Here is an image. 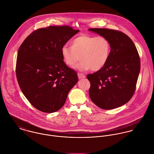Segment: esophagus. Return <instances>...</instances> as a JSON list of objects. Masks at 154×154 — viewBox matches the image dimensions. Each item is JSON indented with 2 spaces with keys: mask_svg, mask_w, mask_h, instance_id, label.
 Here are the masks:
<instances>
[{
  "mask_svg": "<svg viewBox=\"0 0 154 154\" xmlns=\"http://www.w3.org/2000/svg\"><path fill=\"white\" fill-rule=\"evenodd\" d=\"M78 75V77L79 79H83V78H85V75L82 73H78L77 74Z\"/></svg>",
  "mask_w": 154,
  "mask_h": 154,
  "instance_id": "34e87169",
  "label": "esophagus"
}]
</instances>
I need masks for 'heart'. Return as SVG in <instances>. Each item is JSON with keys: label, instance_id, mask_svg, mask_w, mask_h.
<instances>
[{"label": "heart", "instance_id": "b5f03b06", "mask_svg": "<svg viewBox=\"0 0 154 154\" xmlns=\"http://www.w3.org/2000/svg\"><path fill=\"white\" fill-rule=\"evenodd\" d=\"M63 61L69 67H73L77 62L81 61L76 66L80 71H97L104 67L108 61L111 46L109 40L99 35H82L71 42V47L63 45L61 50Z\"/></svg>", "mask_w": 154, "mask_h": 154}]
</instances>
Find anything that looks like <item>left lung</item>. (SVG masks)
I'll use <instances>...</instances> for the list:
<instances>
[{"mask_svg":"<svg viewBox=\"0 0 154 154\" xmlns=\"http://www.w3.org/2000/svg\"><path fill=\"white\" fill-rule=\"evenodd\" d=\"M89 30L106 37L111 53L103 68L87 75L91 83L89 96L93 102L103 109L119 108L133 96L140 69L137 49L126 34L107 29Z\"/></svg>","mask_w":154,"mask_h":154,"instance_id":"8db88e82","label":"left lung"}]
</instances>
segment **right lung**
I'll return each mask as SVG.
<instances>
[{"label": "right lung", "mask_w": 154, "mask_h": 154, "mask_svg": "<svg viewBox=\"0 0 154 154\" xmlns=\"http://www.w3.org/2000/svg\"><path fill=\"white\" fill-rule=\"evenodd\" d=\"M80 30L50 26L32 32L20 46L16 75L20 88L31 105L47 113L58 111L78 82L76 72L65 64L62 47Z\"/></svg>", "instance_id": "1"}]
</instances>
